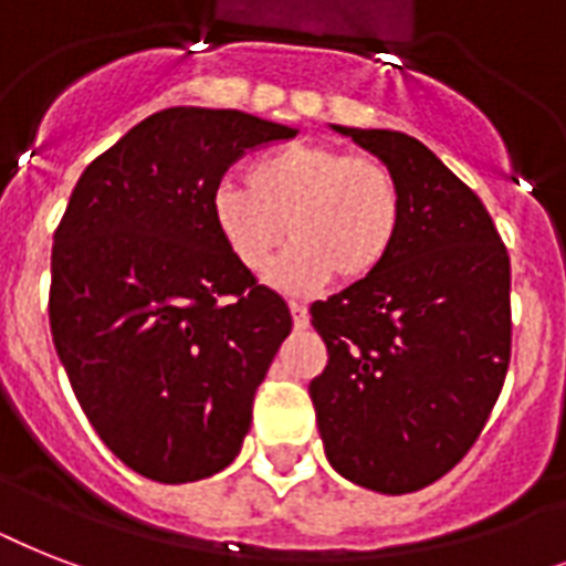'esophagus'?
I'll return each mask as SVG.
<instances>
[{
  "label": "esophagus",
  "instance_id": "obj_1",
  "mask_svg": "<svg viewBox=\"0 0 566 566\" xmlns=\"http://www.w3.org/2000/svg\"><path fill=\"white\" fill-rule=\"evenodd\" d=\"M291 314H293V326L308 328V305H305V302H291Z\"/></svg>",
  "mask_w": 566,
  "mask_h": 566
}]
</instances>
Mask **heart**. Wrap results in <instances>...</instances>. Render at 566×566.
<instances>
[{
  "instance_id": "obj_1",
  "label": "heart",
  "mask_w": 566,
  "mask_h": 566,
  "mask_svg": "<svg viewBox=\"0 0 566 566\" xmlns=\"http://www.w3.org/2000/svg\"><path fill=\"white\" fill-rule=\"evenodd\" d=\"M213 226L234 261L264 273L287 229L296 240L273 282L302 293L332 275L367 279L394 252L402 190L385 161L326 144H293L249 164L247 185H220Z\"/></svg>"
}]
</instances>
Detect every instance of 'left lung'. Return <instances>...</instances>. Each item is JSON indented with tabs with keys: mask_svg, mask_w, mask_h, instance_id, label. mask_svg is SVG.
Here are the masks:
<instances>
[{
	"mask_svg": "<svg viewBox=\"0 0 566 566\" xmlns=\"http://www.w3.org/2000/svg\"><path fill=\"white\" fill-rule=\"evenodd\" d=\"M402 190L394 252L311 305L328 349L308 385L326 458L349 482L413 493L470 452L511 361V261L482 199L417 137L346 128Z\"/></svg>",
	"mask_w": 566,
	"mask_h": 566,
	"instance_id": "8db88e82",
	"label": "left lung"
}]
</instances>
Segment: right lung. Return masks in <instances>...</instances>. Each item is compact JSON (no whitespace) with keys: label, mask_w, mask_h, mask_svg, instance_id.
Here are the masks:
<instances>
[{"label":"right lung","mask_w":566,"mask_h":566,"mask_svg":"<svg viewBox=\"0 0 566 566\" xmlns=\"http://www.w3.org/2000/svg\"><path fill=\"white\" fill-rule=\"evenodd\" d=\"M291 137L243 111H158L87 164L57 222V358L105 447L153 482L234 461L291 335L287 302L234 261L211 213L231 164Z\"/></svg>","instance_id":"1"}]
</instances>
